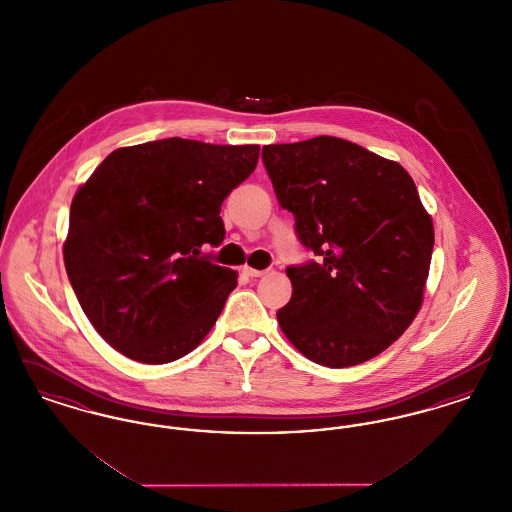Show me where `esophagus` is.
<instances>
[{
    "label": "esophagus",
    "instance_id": "34e87169",
    "mask_svg": "<svg viewBox=\"0 0 512 512\" xmlns=\"http://www.w3.org/2000/svg\"><path fill=\"white\" fill-rule=\"evenodd\" d=\"M245 276H249V278H259V276H263L265 274V270H257V268L244 267Z\"/></svg>",
    "mask_w": 512,
    "mask_h": 512
}]
</instances>
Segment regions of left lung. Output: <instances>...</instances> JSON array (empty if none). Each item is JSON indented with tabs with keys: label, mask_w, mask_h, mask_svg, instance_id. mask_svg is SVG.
Here are the masks:
<instances>
[{
	"label": "left lung",
	"mask_w": 512,
	"mask_h": 512,
	"mask_svg": "<svg viewBox=\"0 0 512 512\" xmlns=\"http://www.w3.org/2000/svg\"><path fill=\"white\" fill-rule=\"evenodd\" d=\"M263 163L299 242L317 255L286 268L282 332L330 368L380 355L416 317L432 261L434 224L413 178L334 136L265 146Z\"/></svg>",
	"instance_id": "left-lung-1"
}]
</instances>
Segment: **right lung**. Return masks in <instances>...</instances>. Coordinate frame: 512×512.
Here are the masks:
<instances>
[{
  "label": "right lung",
  "mask_w": 512,
  "mask_h": 512,
  "mask_svg": "<svg viewBox=\"0 0 512 512\" xmlns=\"http://www.w3.org/2000/svg\"><path fill=\"white\" fill-rule=\"evenodd\" d=\"M257 159L259 146L167 138L115 149L78 188L63 259L113 349L165 365L209 334L238 274L203 249L222 244L220 205Z\"/></svg>",
  "instance_id": "add662e5"
}]
</instances>
